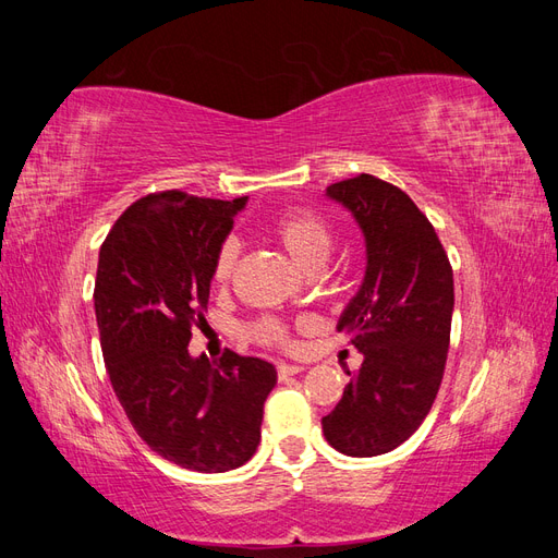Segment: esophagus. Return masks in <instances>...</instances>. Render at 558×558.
I'll list each match as a JSON object with an SVG mask.
<instances>
[{
  "instance_id": "esophagus-1",
  "label": "esophagus",
  "mask_w": 558,
  "mask_h": 558,
  "mask_svg": "<svg viewBox=\"0 0 558 558\" xmlns=\"http://www.w3.org/2000/svg\"><path fill=\"white\" fill-rule=\"evenodd\" d=\"M302 365H291V363H279L277 365V373H279V379H286V377H293L298 373H302Z\"/></svg>"
}]
</instances>
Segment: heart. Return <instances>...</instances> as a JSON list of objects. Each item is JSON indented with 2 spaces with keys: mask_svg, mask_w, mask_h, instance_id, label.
I'll list each match as a JSON object with an SVG mask.
<instances>
[{
  "mask_svg": "<svg viewBox=\"0 0 558 558\" xmlns=\"http://www.w3.org/2000/svg\"><path fill=\"white\" fill-rule=\"evenodd\" d=\"M272 238L279 246L289 253L291 260L302 269H318L324 265L332 251V230L324 218L312 211H286L272 226ZM240 260V242L228 238L216 253L214 260V281L226 283ZM253 335L260 342L281 344L286 340V330L272 318H263L260 324L253 326Z\"/></svg>",
  "mask_w": 558,
  "mask_h": 558,
  "instance_id": "obj_1",
  "label": "heart"
}]
</instances>
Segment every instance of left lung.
<instances>
[{
	"instance_id": "obj_1",
	"label": "left lung",
	"mask_w": 558,
	"mask_h": 558,
	"mask_svg": "<svg viewBox=\"0 0 558 558\" xmlns=\"http://www.w3.org/2000/svg\"><path fill=\"white\" fill-rule=\"evenodd\" d=\"M326 197L361 228L365 275L337 320L363 365L320 426L332 449L369 459L410 440L440 391L453 272L435 228L396 185L361 174L328 185Z\"/></svg>"
}]
</instances>
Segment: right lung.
<instances>
[{
  "label": "right lung",
  "instance_id": "add662e5",
  "mask_svg": "<svg viewBox=\"0 0 558 558\" xmlns=\"http://www.w3.org/2000/svg\"><path fill=\"white\" fill-rule=\"evenodd\" d=\"M248 197L165 191L134 202L99 248L95 316L113 393L142 440L195 472L244 465L260 445L272 363L191 356L214 260Z\"/></svg>",
  "mask_w": 558,
  "mask_h": 558
}]
</instances>
